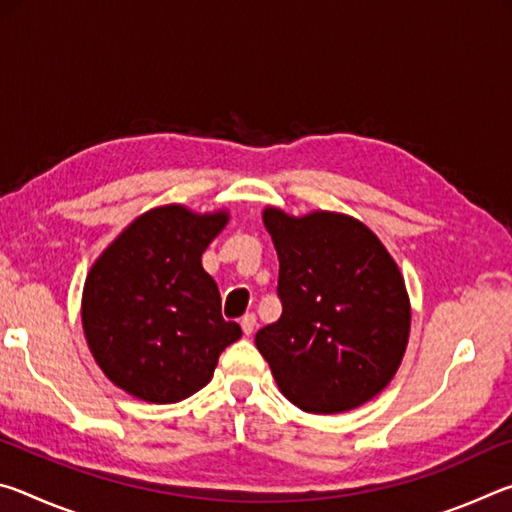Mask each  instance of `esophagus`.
<instances>
[{
    "instance_id": "1",
    "label": "esophagus",
    "mask_w": 512,
    "mask_h": 512,
    "mask_svg": "<svg viewBox=\"0 0 512 512\" xmlns=\"http://www.w3.org/2000/svg\"><path fill=\"white\" fill-rule=\"evenodd\" d=\"M239 323H241V329H244V334L250 336V334L255 332V327H257V318H255V314H246L244 318L239 320Z\"/></svg>"
}]
</instances>
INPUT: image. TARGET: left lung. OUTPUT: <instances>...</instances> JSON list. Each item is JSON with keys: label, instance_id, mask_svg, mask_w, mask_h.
<instances>
[{"label": "left lung", "instance_id": "8db88e82", "mask_svg": "<svg viewBox=\"0 0 512 512\" xmlns=\"http://www.w3.org/2000/svg\"><path fill=\"white\" fill-rule=\"evenodd\" d=\"M280 259L282 316L255 345L287 400L307 413L357 409L400 368L411 307L402 273L361 221L264 210Z\"/></svg>", "mask_w": 512, "mask_h": 512}]
</instances>
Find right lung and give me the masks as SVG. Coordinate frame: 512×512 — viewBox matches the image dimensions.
<instances>
[{
    "label": "right lung",
    "instance_id": "1",
    "mask_svg": "<svg viewBox=\"0 0 512 512\" xmlns=\"http://www.w3.org/2000/svg\"><path fill=\"white\" fill-rule=\"evenodd\" d=\"M228 214L155 207L94 262L83 289V329L106 377L144 402H180L212 379L241 336L221 316V293L201 255Z\"/></svg>",
    "mask_w": 512,
    "mask_h": 512
}]
</instances>
